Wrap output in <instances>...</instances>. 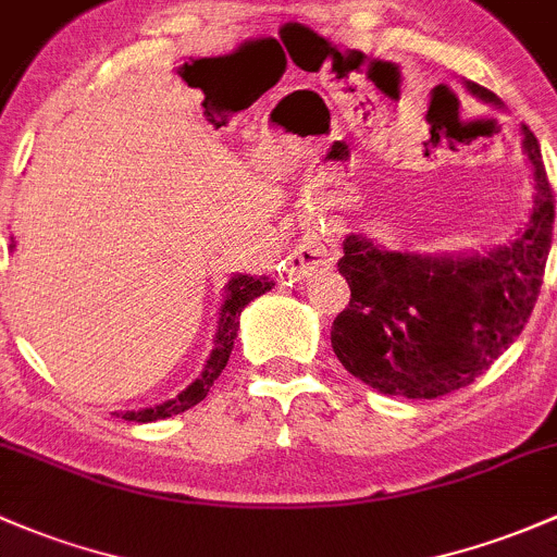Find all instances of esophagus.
<instances>
[{
	"label": "esophagus",
	"mask_w": 557,
	"mask_h": 557,
	"mask_svg": "<svg viewBox=\"0 0 557 557\" xmlns=\"http://www.w3.org/2000/svg\"><path fill=\"white\" fill-rule=\"evenodd\" d=\"M338 259V239L333 232H312L296 245L294 253L288 256V267L296 277H312V274L333 269Z\"/></svg>",
	"instance_id": "34e87169"
}]
</instances>
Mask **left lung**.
I'll list each match as a JSON object with an SVG mask.
<instances>
[{"mask_svg":"<svg viewBox=\"0 0 557 557\" xmlns=\"http://www.w3.org/2000/svg\"><path fill=\"white\" fill-rule=\"evenodd\" d=\"M465 87L502 109L485 87ZM520 136L534 175V208L505 245L417 253L347 234L338 272L352 298L333 320L331 344L355 379L384 395L435 400L475 382L520 336L540 296L555 221L540 140L525 125Z\"/></svg>","mask_w":557,"mask_h":557,"instance_id":"left-lung-1","label":"left lung"}]
</instances>
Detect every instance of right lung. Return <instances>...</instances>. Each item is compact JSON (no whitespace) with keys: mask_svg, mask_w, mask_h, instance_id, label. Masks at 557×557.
Instances as JSON below:
<instances>
[{"mask_svg":"<svg viewBox=\"0 0 557 557\" xmlns=\"http://www.w3.org/2000/svg\"><path fill=\"white\" fill-rule=\"evenodd\" d=\"M15 248V243L10 245ZM274 280L261 274V277H253V274H232L230 283L224 288V298H221L219 307V323H215V336H213V349H210L208 360H205V368L200 376L195 379L184 392L173 397V400L160 403V406L151 408H140V411H120L116 417H122L125 421H157V419H168L175 417V413L189 411L191 406L205 400V395L210 392L215 379L221 376V371L226 368V360H230L234 338H237L239 331V314L243 309L248 307L253 298H259L272 290Z\"/></svg>","mask_w":557,"mask_h":557,"instance_id":"1","label":"right lung"}]
</instances>
